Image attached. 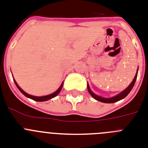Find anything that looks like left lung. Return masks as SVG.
<instances>
[{
  "mask_svg": "<svg viewBox=\"0 0 148 148\" xmlns=\"http://www.w3.org/2000/svg\"><path fill=\"white\" fill-rule=\"evenodd\" d=\"M138 71V69H137V73H136V75H135L134 77V79L132 80L131 84H130V85H129V86L127 87V88L123 90V91H122L121 93H119V94H117V95L115 96V97H112V98H104V97H99V96L97 95V94H95V93H93V92H92V90H90V88L89 87V84H88V92H89V93L91 95V97H93V98H94V99H97V100L99 101V102H102V103H116V102H117V101H119L121 100V99H123V98H125V97H127L129 93H130V92L131 91V90L132 89V88H133V86H134L135 83H136V79H137Z\"/></svg>",
  "mask_w": 148,
  "mask_h": 148,
  "instance_id": "8db88e82",
  "label": "left lung"
}]
</instances>
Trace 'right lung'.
Here are the masks:
<instances>
[{"mask_svg":"<svg viewBox=\"0 0 148 148\" xmlns=\"http://www.w3.org/2000/svg\"><path fill=\"white\" fill-rule=\"evenodd\" d=\"M14 80V79H13ZM14 82H15V84H16V87L18 88V89L21 92V93H23L24 95L25 96V97H28V98H30V99H33V100H35V101H37V102H43V101H46V100H49V99H51V98H54V97H56L58 94L60 92V90H61L62 88H63V84H64V82L62 83L61 85L60 86V88H58V89L56 91L54 92L53 93H51V94H49V95H47V96H44V97H35V96H32V95H30V94H28V93H25V91H24L23 90L21 89V88H20L18 85V84L16 83V82L15 80H14Z\"/></svg>","mask_w":148,"mask_h":148,"instance_id":"obj_1","label":"right lung"}]
</instances>
